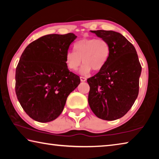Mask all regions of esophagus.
<instances>
[{
  "label": "esophagus",
  "mask_w": 159,
  "mask_h": 159,
  "mask_svg": "<svg viewBox=\"0 0 159 159\" xmlns=\"http://www.w3.org/2000/svg\"><path fill=\"white\" fill-rule=\"evenodd\" d=\"M80 81L81 82H85L86 80V79L85 77H83V76H80Z\"/></svg>",
  "instance_id": "esophagus-1"
}]
</instances>
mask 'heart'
Masks as SVG:
<instances>
[{"mask_svg":"<svg viewBox=\"0 0 159 159\" xmlns=\"http://www.w3.org/2000/svg\"><path fill=\"white\" fill-rule=\"evenodd\" d=\"M74 52L66 54V66L70 71H76L81 62L84 63L80 73L86 75L93 69L99 71L104 68L108 60L110 48L106 40L102 39H83L75 43Z\"/></svg>","mask_w":159,"mask_h":159,"instance_id":"heart-1","label":"heart"}]
</instances>
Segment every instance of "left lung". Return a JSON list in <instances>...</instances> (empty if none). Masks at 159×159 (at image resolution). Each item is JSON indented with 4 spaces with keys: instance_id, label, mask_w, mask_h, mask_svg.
Here are the masks:
<instances>
[{
    "instance_id": "8db88e82",
    "label": "left lung",
    "mask_w": 159,
    "mask_h": 159,
    "mask_svg": "<svg viewBox=\"0 0 159 159\" xmlns=\"http://www.w3.org/2000/svg\"><path fill=\"white\" fill-rule=\"evenodd\" d=\"M106 40L110 48L105 66L87 82L88 103L96 116L106 120L123 117L133 105L139 93L142 71L133 45L114 31H90Z\"/></svg>"
}]
</instances>
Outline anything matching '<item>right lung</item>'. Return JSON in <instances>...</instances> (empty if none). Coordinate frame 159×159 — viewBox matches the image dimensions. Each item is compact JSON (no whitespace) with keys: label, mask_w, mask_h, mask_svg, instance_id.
I'll return each mask as SVG.
<instances>
[{"label":"right lung","mask_w":159,"mask_h":159,"mask_svg":"<svg viewBox=\"0 0 159 159\" xmlns=\"http://www.w3.org/2000/svg\"><path fill=\"white\" fill-rule=\"evenodd\" d=\"M75 34H48L31 43L16 68L15 93L25 111L41 123L62 112L67 97L80 84V77L67 68L65 56Z\"/></svg>","instance_id":"1"}]
</instances>
